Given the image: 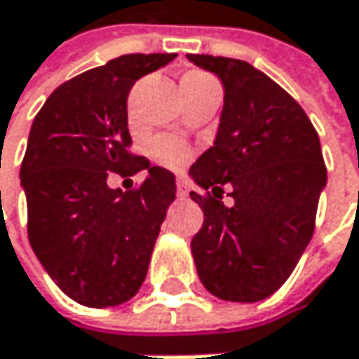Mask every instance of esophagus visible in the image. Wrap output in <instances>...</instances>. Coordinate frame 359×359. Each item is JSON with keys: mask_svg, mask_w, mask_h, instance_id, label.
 <instances>
[{"mask_svg": "<svg viewBox=\"0 0 359 359\" xmlns=\"http://www.w3.org/2000/svg\"><path fill=\"white\" fill-rule=\"evenodd\" d=\"M175 192H177V198H188V194H190L188 184H186L184 180H177V184H175Z\"/></svg>", "mask_w": 359, "mask_h": 359, "instance_id": "obj_1", "label": "esophagus"}]
</instances>
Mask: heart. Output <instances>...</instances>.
Here are the masks:
<instances>
[{
	"instance_id": "1",
	"label": "heart",
	"mask_w": 359,
	"mask_h": 359,
	"mask_svg": "<svg viewBox=\"0 0 359 359\" xmlns=\"http://www.w3.org/2000/svg\"><path fill=\"white\" fill-rule=\"evenodd\" d=\"M182 80L202 82V80H212V78L202 74V72H190ZM151 155L157 163L169 167V169H180L190 161V147L184 140L175 138V136H158L151 142Z\"/></svg>"
}]
</instances>
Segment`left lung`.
<instances>
[{
	"label": "left lung",
	"mask_w": 359,
	"mask_h": 359,
	"mask_svg": "<svg viewBox=\"0 0 359 359\" xmlns=\"http://www.w3.org/2000/svg\"><path fill=\"white\" fill-rule=\"evenodd\" d=\"M188 60L225 86L215 144L190 167L204 190L190 192L204 212L190 244L196 271L212 295L258 302L287 281L312 240L327 184L320 140L292 95L248 62Z\"/></svg>",
	"instance_id": "8db88e82"
}]
</instances>
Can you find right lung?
Here are the masks:
<instances>
[{
    "instance_id": "obj_1",
    "label": "right lung",
    "mask_w": 359,
    "mask_h": 359,
    "mask_svg": "<svg viewBox=\"0 0 359 359\" xmlns=\"http://www.w3.org/2000/svg\"><path fill=\"white\" fill-rule=\"evenodd\" d=\"M175 53H130L60 84L36 113L20 167L28 242L74 302L90 308L134 297L149 271L175 177L134 155L128 95ZM149 170L121 193L107 175Z\"/></svg>"
}]
</instances>
